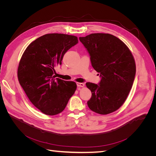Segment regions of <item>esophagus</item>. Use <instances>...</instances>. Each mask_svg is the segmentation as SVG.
I'll return each mask as SVG.
<instances>
[{
  "label": "esophagus",
  "instance_id": "1",
  "mask_svg": "<svg viewBox=\"0 0 156 156\" xmlns=\"http://www.w3.org/2000/svg\"><path fill=\"white\" fill-rule=\"evenodd\" d=\"M77 85L78 87H84V84L83 83H77Z\"/></svg>",
  "mask_w": 156,
  "mask_h": 156
}]
</instances>
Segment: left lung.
<instances>
[{"mask_svg":"<svg viewBox=\"0 0 156 156\" xmlns=\"http://www.w3.org/2000/svg\"><path fill=\"white\" fill-rule=\"evenodd\" d=\"M79 40L101 77L99 84L86 83L92 92L88 106L100 115L110 114L124 104L133 85L136 72L133 56L123 41L110 34L94 33Z\"/></svg>","mask_w":156,"mask_h":156,"instance_id":"1","label":"left lung"}]
</instances>
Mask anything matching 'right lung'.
<instances>
[{"mask_svg": "<svg viewBox=\"0 0 156 156\" xmlns=\"http://www.w3.org/2000/svg\"><path fill=\"white\" fill-rule=\"evenodd\" d=\"M78 43L77 36L53 33L32 41L23 53L17 69L20 85L30 102L44 114L62 112L77 89L73 81L55 79V68Z\"/></svg>", "mask_w": 156, "mask_h": 156, "instance_id": "add662e5", "label": "right lung"}]
</instances>
